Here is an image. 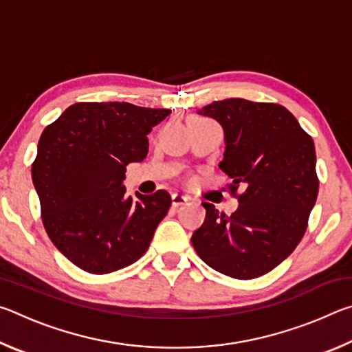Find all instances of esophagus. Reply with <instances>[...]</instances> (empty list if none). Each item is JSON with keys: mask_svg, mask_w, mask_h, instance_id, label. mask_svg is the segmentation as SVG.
Returning <instances> with one entry per match:
<instances>
[{"mask_svg": "<svg viewBox=\"0 0 352 352\" xmlns=\"http://www.w3.org/2000/svg\"><path fill=\"white\" fill-rule=\"evenodd\" d=\"M189 201V197L186 195H180V194H172V206L178 208V206H183L186 205Z\"/></svg>", "mask_w": 352, "mask_h": 352, "instance_id": "34e87169", "label": "esophagus"}]
</instances>
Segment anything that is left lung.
Listing matches in <instances>:
<instances>
[{"instance_id":"1","label":"left lung","mask_w":352,"mask_h":352,"mask_svg":"<svg viewBox=\"0 0 352 352\" xmlns=\"http://www.w3.org/2000/svg\"><path fill=\"white\" fill-rule=\"evenodd\" d=\"M199 113L223 127L219 168L231 178L228 190L239 206L226 216L204 204L205 222L190 241L211 269L236 279L262 276L306 233L320 183L314 140L279 104L231 98Z\"/></svg>"}]
</instances>
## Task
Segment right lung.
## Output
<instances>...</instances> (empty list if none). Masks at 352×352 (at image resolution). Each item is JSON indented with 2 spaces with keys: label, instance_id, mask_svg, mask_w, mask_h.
<instances>
[{
  "label": "right lung",
  "instance_id": "1",
  "mask_svg": "<svg viewBox=\"0 0 352 352\" xmlns=\"http://www.w3.org/2000/svg\"><path fill=\"white\" fill-rule=\"evenodd\" d=\"M170 115L129 102H77L46 126L32 163L47 236L79 269L105 275L138 261L170 195L126 194V166L146 158L147 133Z\"/></svg>",
  "mask_w": 352,
  "mask_h": 352
}]
</instances>
